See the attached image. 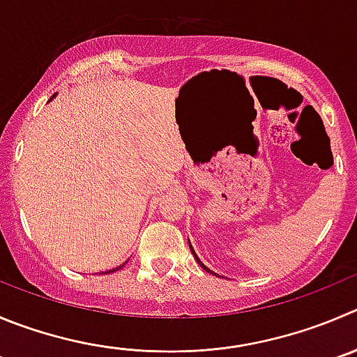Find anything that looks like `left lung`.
Returning <instances> with one entry per match:
<instances>
[{"label":"left lung","instance_id":"1","mask_svg":"<svg viewBox=\"0 0 357 357\" xmlns=\"http://www.w3.org/2000/svg\"><path fill=\"white\" fill-rule=\"evenodd\" d=\"M189 245H191V243H189ZM191 252H192V256H195V257H196V261H198V264H199V266H202V268H203V270L210 271V270H208V268H206V266H205V264H203V263H202V261H199V259H198V256H196V252H195V250H192V247H191ZM210 273H212V271H210Z\"/></svg>","mask_w":357,"mask_h":357}]
</instances>
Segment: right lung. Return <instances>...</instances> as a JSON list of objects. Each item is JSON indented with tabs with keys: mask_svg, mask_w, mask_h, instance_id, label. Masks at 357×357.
I'll use <instances>...</instances> for the list:
<instances>
[{
	"mask_svg": "<svg viewBox=\"0 0 357 357\" xmlns=\"http://www.w3.org/2000/svg\"><path fill=\"white\" fill-rule=\"evenodd\" d=\"M119 268H122V266H117V268H114V270H108L107 273H112V271H115V270H119Z\"/></svg>",
	"mask_w": 357,
	"mask_h": 357,
	"instance_id": "add662e5",
	"label": "right lung"
}]
</instances>
